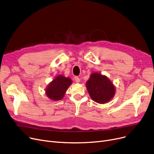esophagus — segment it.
<instances>
[{
	"label": "esophagus",
	"mask_w": 154,
	"mask_h": 154,
	"mask_svg": "<svg viewBox=\"0 0 154 154\" xmlns=\"http://www.w3.org/2000/svg\"><path fill=\"white\" fill-rule=\"evenodd\" d=\"M74 79H75V81L77 82V83H79L80 82V79L78 77H74Z\"/></svg>",
	"instance_id": "obj_1"
}]
</instances>
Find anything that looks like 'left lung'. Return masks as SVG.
I'll return each mask as SVG.
<instances>
[{
  "instance_id": "obj_1",
  "label": "left lung",
  "mask_w": 154,
  "mask_h": 154,
  "mask_svg": "<svg viewBox=\"0 0 154 154\" xmlns=\"http://www.w3.org/2000/svg\"><path fill=\"white\" fill-rule=\"evenodd\" d=\"M86 88L91 99L99 104L110 101L116 92L115 87L109 78L97 72L91 74Z\"/></svg>"
}]
</instances>
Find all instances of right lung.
Instances as JSON below:
<instances>
[{"label":"right lung","instance_id":"1","mask_svg":"<svg viewBox=\"0 0 154 154\" xmlns=\"http://www.w3.org/2000/svg\"><path fill=\"white\" fill-rule=\"evenodd\" d=\"M72 83V80L69 77H65L62 75H57L47 85L45 89L46 95L52 101H59L63 97Z\"/></svg>","mask_w":154,"mask_h":154}]
</instances>
